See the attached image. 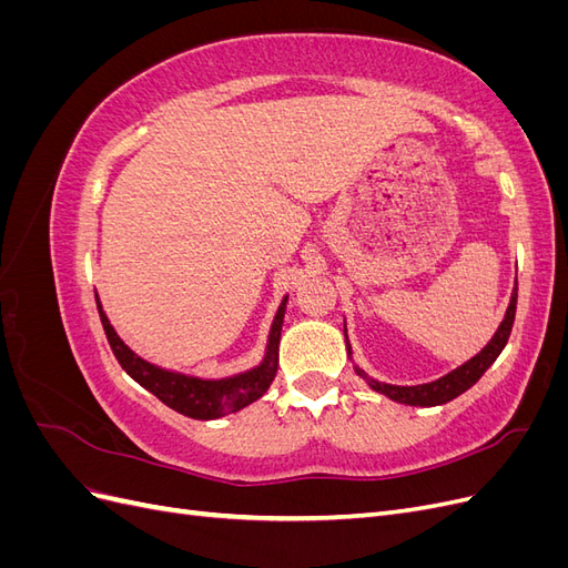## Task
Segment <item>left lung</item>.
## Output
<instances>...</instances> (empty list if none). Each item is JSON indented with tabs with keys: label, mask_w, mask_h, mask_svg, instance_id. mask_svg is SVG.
<instances>
[{
	"label": "left lung",
	"mask_w": 568,
	"mask_h": 568,
	"mask_svg": "<svg viewBox=\"0 0 568 568\" xmlns=\"http://www.w3.org/2000/svg\"><path fill=\"white\" fill-rule=\"evenodd\" d=\"M517 291L514 288L511 294V303L507 307V315L500 324V329L495 332V336L490 338L488 346L480 351L476 357H471L469 363H464L462 367H457L455 372L440 376L438 382L432 384H422V386H390V384H379L374 379H367L369 386L376 393H384L388 395L390 400L395 403H403V405H419V407H434V405H443V403H450L457 395H462L467 388H471L484 372L495 363L497 355L503 353V348L507 346V338L511 334V326H514V315H517ZM351 353V348H348ZM359 376H365V372H359Z\"/></svg>",
	"instance_id": "1"
}]
</instances>
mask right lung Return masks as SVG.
<instances>
[{"mask_svg":"<svg viewBox=\"0 0 568 568\" xmlns=\"http://www.w3.org/2000/svg\"><path fill=\"white\" fill-rule=\"evenodd\" d=\"M97 307H99L101 324H104L109 346L120 363V367H123L136 384L156 395L163 405L173 407L184 417L217 419L222 415H230V412L242 409V407L251 405L253 400L261 398V395L270 388L274 374H277L280 336H282V324H284L286 298L280 305L277 317H274V322H272L267 353H265V359L261 363V367H255L246 374L232 376V379H220V382H203V379H196V376L165 372L161 367H153V365L144 363L142 357H136L125 346V343L118 338L109 317L101 313L99 301H97Z\"/></svg>","mask_w":568,"mask_h":568,"instance_id":"1","label":"right lung"}]
</instances>
